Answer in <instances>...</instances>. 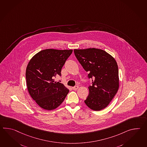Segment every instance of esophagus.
I'll return each mask as SVG.
<instances>
[{"instance_id":"34e87169","label":"esophagus","mask_w":147,"mask_h":147,"mask_svg":"<svg viewBox=\"0 0 147 147\" xmlns=\"http://www.w3.org/2000/svg\"><path fill=\"white\" fill-rule=\"evenodd\" d=\"M78 85H76L75 86H74V87H72V89L73 90H76L77 89H78Z\"/></svg>"}]
</instances>
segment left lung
<instances>
[{"label":"left lung","mask_w":147,"mask_h":147,"mask_svg":"<svg viewBox=\"0 0 147 147\" xmlns=\"http://www.w3.org/2000/svg\"><path fill=\"white\" fill-rule=\"evenodd\" d=\"M75 57L92 79L89 94L84 101L92 110L100 111L108 106L119 88V70L115 59L102 49H74Z\"/></svg>","instance_id":"1"}]
</instances>
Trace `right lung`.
<instances>
[{
  "label": "right lung",
  "instance_id": "right-lung-1",
  "mask_svg": "<svg viewBox=\"0 0 147 147\" xmlns=\"http://www.w3.org/2000/svg\"><path fill=\"white\" fill-rule=\"evenodd\" d=\"M72 50L44 49L30 59L26 71V83L30 95L40 107L52 110L61 105L69 90L59 82L61 69Z\"/></svg>",
  "mask_w": 147,
  "mask_h": 147
}]
</instances>
